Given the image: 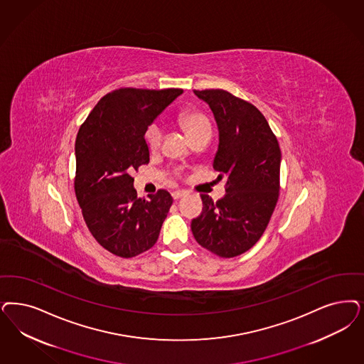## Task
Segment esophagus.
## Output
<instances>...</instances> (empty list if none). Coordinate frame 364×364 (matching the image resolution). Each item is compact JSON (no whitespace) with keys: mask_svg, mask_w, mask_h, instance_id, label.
Listing matches in <instances>:
<instances>
[{"mask_svg":"<svg viewBox=\"0 0 364 364\" xmlns=\"http://www.w3.org/2000/svg\"><path fill=\"white\" fill-rule=\"evenodd\" d=\"M187 195V192L186 191H175V192H172V198L177 200V199H180V198H184Z\"/></svg>","mask_w":364,"mask_h":364,"instance_id":"esophagus-1","label":"esophagus"}]
</instances>
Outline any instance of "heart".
<instances>
[{
  "instance_id": "obj_1",
  "label": "heart",
  "mask_w": 364,
  "mask_h": 364,
  "mask_svg": "<svg viewBox=\"0 0 364 364\" xmlns=\"http://www.w3.org/2000/svg\"><path fill=\"white\" fill-rule=\"evenodd\" d=\"M178 121L186 129L187 134L191 138L200 134L203 132H208L211 127L207 114L201 110H198V109H187V110L181 112L178 115ZM163 134L164 129L161 124L153 122L148 126V129L145 132V141L151 151L159 149V146L163 141Z\"/></svg>"
}]
</instances>
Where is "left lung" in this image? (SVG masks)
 Segmentation results:
<instances>
[{
    "instance_id": "1",
    "label": "left lung",
    "mask_w": 364,
    "mask_h": 364,
    "mask_svg": "<svg viewBox=\"0 0 364 364\" xmlns=\"http://www.w3.org/2000/svg\"><path fill=\"white\" fill-rule=\"evenodd\" d=\"M219 127L213 168L227 176L226 195H200L203 211L191 230L201 247L222 258L240 255L259 240L279 196L281 149L264 114L226 90H195Z\"/></svg>"
}]
</instances>
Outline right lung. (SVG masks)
I'll list each match as a JSON object with an SVG mask.
<instances>
[{"label": "right lung", "mask_w": 364, "mask_h": 364, "mask_svg": "<svg viewBox=\"0 0 364 364\" xmlns=\"http://www.w3.org/2000/svg\"><path fill=\"white\" fill-rule=\"evenodd\" d=\"M181 88L121 87L106 94L79 127L74 188L91 235L117 257L149 250L173 199L165 189L137 198L133 171L149 163L145 132Z\"/></svg>", "instance_id": "obj_1"}]
</instances>
